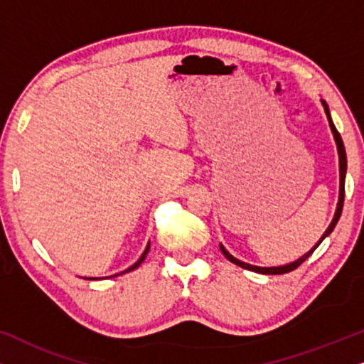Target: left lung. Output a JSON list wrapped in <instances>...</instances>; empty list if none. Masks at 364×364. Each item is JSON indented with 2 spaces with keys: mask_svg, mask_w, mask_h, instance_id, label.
Masks as SVG:
<instances>
[{
  "mask_svg": "<svg viewBox=\"0 0 364 364\" xmlns=\"http://www.w3.org/2000/svg\"><path fill=\"white\" fill-rule=\"evenodd\" d=\"M323 102V107H325V112H326V116H328V122H330V127H331V132H333V136H335V141H336V147H338V156H340V200H338V207H336V212H335V217H333V220H331V223H330V227L326 228V232L323 233V237H321V240L316 243L315 247L311 248L310 252L308 253H305V255H303L301 258H298L296 262H293V263H290V265H283V267H255V265H250V263H245V262H240V260H237L235 257L233 255H230V253H228L225 248H223V245H220V250H222V253L223 255L227 257V260H230L232 263H235V265H238V267H242V268H245V270H250V272H257V273H263V275H282V273H288V272H293L295 270V268H298L301 265L303 262L306 260L308 257L311 255L313 252L316 250V247L320 245V243L323 242V238L325 237H328L330 235V233L333 232V228H335V225L338 223V220H340V215H341V210H343V202H345V176H346V152H345V146H343V139H341V136H340V132L336 131V127H335V124H333V121H331V116H330V109H328V106H326V102L325 101H321Z\"/></svg>",
  "mask_w": 364,
  "mask_h": 364,
  "instance_id": "obj_1",
  "label": "left lung"
}]
</instances>
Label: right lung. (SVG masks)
<instances>
[{
  "instance_id": "obj_1",
  "label": "right lung",
  "mask_w": 364,
  "mask_h": 364,
  "mask_svg": "<svg viewBox=\"0 0 364 364\" xmlns=\"http://www.w3.org/2000/svg\"><path fill=\"white\" fill-rule=\"evenodd\" d=\"M149 247H151V245H147V247H146V250H144V253H142V257H141V258H139V260H137L136 263H134V265H132V267H129V268H127V270H124L122 273H127V272H131V270H134V268H137L139 265H141V263L144 262V258H146V255H147V252H149ZM114 277H117V275H114Z\"/></svg>"
}]
</instances>
